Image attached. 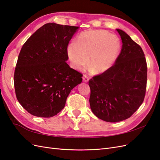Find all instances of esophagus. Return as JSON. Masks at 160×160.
Returning <instances> with one entry per match:
<instances>
[{"mask_svg": "<svg viewBox=\"0 0 160 160\" xmlns=\"http://www.w3.org/2000/svg\"><path fill=\"white\" fill-rule=\"evenodd\" d=\"M83 81L84 82H85V83H87V82L89 81L88 77L86 75H83Z\"/></svg>", "mask_w": 160, "mask_h": 160, "instance_id": "obj_1", "label": "esophagus"}]
</instances>
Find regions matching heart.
<instances>
[{
  "label": "heart",
  "mask_w": 160,
  "mask_h": 160,
  "mask_svg": "<svg viewBox=\"0 0 160 160\" xmlns=\"http://www.w3.org/2000/svg\"><path fill=\"white\" fill-rule=\"evenodd\" d=\"M121 47L117 36L103 30L88 31L81 33L75 43L69 45L67 53L75 69L84 67L89 57V71L93 74H99L113 65Z\"/></svg>",
  "instance_id": "1"
}]
</instances>
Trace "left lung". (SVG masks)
Masks as SVG:
<instances>
[{
    "label": "left lung",
    "mask_w": 160,
    "mask_h": 160,
    "mask_svg": "<svg viewBox=\"0 0 160 160\" xmlns=\"http://www.w3.org/2000/svg\"><path fill=\"white\" fill-rule=\"evenodd\" d=\"M122 48L115 64L89 81L91 109L108 122L130 118L143 103L148 67L144 52L126 32L117 29Z\"/></svg>",
    "instance_id": "obj_1"
}]
</instances>
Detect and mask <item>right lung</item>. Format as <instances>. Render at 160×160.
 I'll return each instance as SVG.
<instances>
[{
  "label": "right lung",
  "mask_w": 160,
  "mask_h": 160,
  "mask_svg": "<svg viewBox=\"0 0 160 160\" xmlns=\"http://www.w3.org/2000/svg\"><path fill=\"white\" fill-rule=\"evenodd\" d=\"M79 27L47 23L34 32L19 53L14 74L18 102L32 115L51 118L64 108L71 91L82 82L71 68L67 46Z\"/></svg>",
  "instance_id": "right-lung-1"
}]
</instances>
